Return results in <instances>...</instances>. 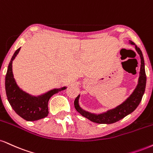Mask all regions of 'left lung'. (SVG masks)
<instances>
[{
	"label": "left lung",
	"mask_w": 153,
	"mask_h": 153,
	"mask_svg": "<svg viewBox=\"0 0 153 153\" xmlns=\"http://www.w3.org/2000/svg\"><path fill=\"white\" fill-rule=\"evenodd\" d=\"M129 43L135 46V51L138 53L140 58V69L139 78L137 80V84L132 93L121 104L108 110L107 111L102 112L100 113H93L87 110L82 109L79 103V99L80 95L75 98L74 101L75 108L80 115L90 120L93 123H99V124H111L114 123L123 117L127 116L135 110L142 100L145 91L146 86V74L145 70V62L143 58V53L140 49L135 45L131 40H129Z\"/></svg>",
	"instance_id": "8db88e82"
}]
</instances>
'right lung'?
<instances>
[{
	"label": "right lung",
	"instance_id": "1",
	"mask_svg": "<svg viewBox=\"0 0 153 153\" xmlns=\"http://www.w3.org/2000/svg\"><path fill=\"white\" fill-rule=\"evenodd\" d=\"M21 48L16 50L12 56L5 75V86L7 98L14 111L27 121H36L44 118L48 115L49 99L60 91L65 90L67 87L52 90L38 95H32L23 91L15 80L13 74V61L19 53Z\"/></svg>",
	"mask_w": 153,
	"mask_h": 153
}]
</instances>
